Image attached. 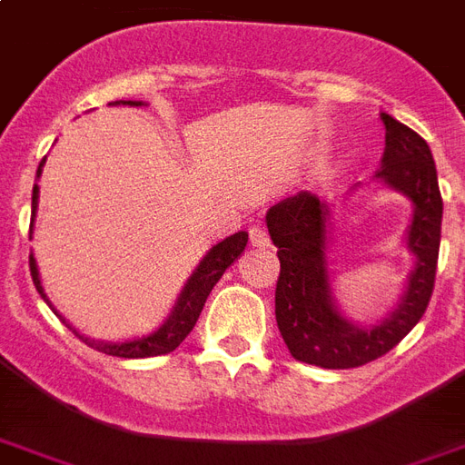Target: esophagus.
I'll use <instances>...</instances> for the list:
<instances>
[{
  "label": "esophagus",
  "mask_w": 465,
  "mask_h": 465,
  "mask_svg": "<svg viewBox=\"0 0 465 465\" xmlns=\"http://www.w3.org/2000/svg\"><path fill=\"white\" fill-rule=\"evenodd\" d=\"M248 239H251V243H253V246H258V248H265V246H270V236H268V232H265V229H262V226H251V232H248Z\"/></svg>",
  "instance_id": "34e87169"
}]
</instances>
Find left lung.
Segmentation results:
<instances>
[{"label": "left lung", "mask_w": 465, "mask_h": 465, "mask_svg": "<svg viewBox=\"0 0 465 465\" xmlns=\"http://www.w3.org/2000/svg\"><path fill=\"white\" fill-rule=\"evenodd\" d=\"M386 125L383 183L415 204L408 248L418 258L408 292L386 321L357 328L332 306L325 270L328 204L311 193H297L268 212V232L277 246L280 277L275 287L277 328L292 357L323 369H352L393 350L425 316L440 261L441 193L432 152L415 130L381 113Z\"/></svg>", "instance_id": "left-lung-1"}]
</instances>
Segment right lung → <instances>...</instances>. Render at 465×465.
<instances>
[{"mask_svg":"<svg viewBox=\"0 0 465 465\" xmlns=\"http://www.w3.org/2000/svg\"><path fill=\"white\" fill-rule=\"evenodd\" d=\"M115 104H120V101H113V105ZM123 104L142 105L140 101H123ZM43 163H45V159L40 161L38 175L40 171H43ZM31 207H33V217H35V207H38V185H33ZM31 232H33V226H31ZM246 243H248V233L239 232L212 248L210 253L204 255V261L200 262V268L193 272L188 284H185V290H183L173 313L168 316V321L161 325L159 331L147 335V338L130 340V342H96V340L82 338V335H79V338H82L89 347L98 350V352L113 354V357H125V360H142V357H159V354L173 352L175 347L181 345L183 340L190 335V331L195 328L197 318H200V313H203V306L204 302H207V297H210L212 287L219 282V277L224 275V270L229 268V265H232L241 253H243ZM28 265H31V277H33V284H35V290H38L40 297L47 302L45 292H43V287H40L38 268H35L33 255L28 258ZM47 304H50V302H47ZM54 313H57V311H54Z\"/></svg>","mask_w":465,"mask_h":465,"instance_id":"obj_1","label":"right lung"}]
</instances>
